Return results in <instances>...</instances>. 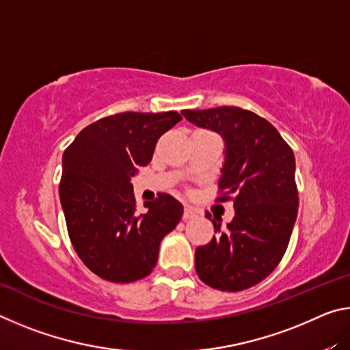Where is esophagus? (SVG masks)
Returning a JSON list of instances; mask_svg holds the SVG:
<instances>
[{"mask_svg":"<svg viewBox=\"0 0 350 350\" xmlns=\"http://www.w3.org/2000/svg\"><path fill=\"white\" fill-rule=\"evenodd\" d=\"M198 217V211L193 208V206L185 205V210H183V221H189V219Z\"/></svg>","mask_w":350,"mask_h":350,"instance_id":"1","label":"esophagus"}]
</instances>
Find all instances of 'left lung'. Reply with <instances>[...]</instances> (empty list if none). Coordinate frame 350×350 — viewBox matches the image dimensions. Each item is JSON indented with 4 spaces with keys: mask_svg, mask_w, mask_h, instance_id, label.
<instances>
[{
    "mask_svg": "<svg viewBox=\"0 0 350 350\" xmlns=\"http://www.w3.org/2000/svg\"><path fill=\"white\" fill-rule=\"evenodd\" d=\"M182 116L222 137L219 188L225 194L219 200L234 196L233 221L224 230L213 221L219 234L196 248V273L224 292L256 286L280 264L298 215L292 148L270 122L236 106L185 109Z\"/></svg>",
    "mask_w": 350,
    "mask_h": 350,
    "instance_id": "obj_1",
    "label": "left lung"
}]
</instances>
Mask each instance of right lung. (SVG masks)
Segmentation results:
<instances>
[{
    "mask_svg": "<svg viewBox=\"0 0 350 350\" xmlns=\"http://www.w3.org/2000/svg\"><path fill=\"white\" fill-rule=\"evenodd\" d=\"M180 120L176 111L105 117L81 129L63 154L60 202L70 242L106 281L150 275L162 239L180 222L183 205L165 193L139 211L131 183L151 162L157 139Z\"/></svg>",
    "mask_w": 350,
    "mask_h": 350,
    "instance_id": "add662e5",
    "label": "right lung"
}]
</instances>
